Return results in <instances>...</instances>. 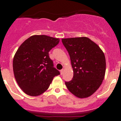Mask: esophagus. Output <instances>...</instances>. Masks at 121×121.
I'll use <instances>...</instances> for the list:
<instances>
[{"label":"esophagus","instance_id":"34e87169","mask_svg":"<svg viewBox=\"0 0 121 121\" xmlns=\"http://www.w3.org/2000/svg\"><path fill=\"white\" fill-rule=\"evenodd\" d=\"M60 71V74H62L63 73H64V69H62V70H61Z\"/></svg>","mask_w":121,"mask_h":121}]
</instances>
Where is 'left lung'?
<instances>
[{
    "instance_id": "1",
    "label": "left lung",
    "mask_w": 121,
    "mask_h": 121,
    "mask_svg": "<svg viewBox=\"0 0 121 121\" xmlns=\"http://www.w3.org/2000/svg\"><path fill=\"white\" fill-rule=\"evenodd\" d=\"M71 59L73 78L65 82L68 90L79 98L90 96L99 88L105 73L103 51L86 37L62 39Z\"/></svg>"
}]
</instances>
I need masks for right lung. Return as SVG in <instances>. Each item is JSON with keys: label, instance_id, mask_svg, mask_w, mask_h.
Instances as JSON below:
<instances>
[{"label": "right lung", "instance_id": "add662e5", "mask_svg": "<svg viewBox=\"0 0 121 121\" xmlns=\"http://www.w3.org/2000/svg\"><path fill=\"white\" fill-rule=\"evenodd\" d=\"M59 39L45 35H35L25 40L13 59L15 79L26 95L36 96L45 92L60 72L54 67L49 51Z\"/></svg>", "mask_w": 121, "mask_h": 121}]
</instances>
